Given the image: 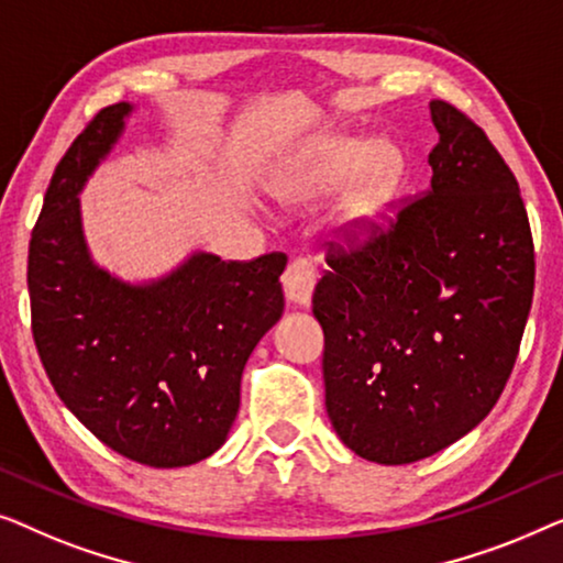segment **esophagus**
Returning a JSON list of instances; mask_svg holds the SVG:
<instances>
[{
	"instance_id": "34e87169",
	"label": "esophagus",
	"mask_w": 563,
	"mask_h": 563,
	"mask_svg": "<svg viewBox=\"0 0 563 563\" xmlns=\"http://www.w3.org/2000/svg\"><path fill=\"white\" fill-rule=\"evenodd\" d=\"M316 278H319V275H316V267L308 263V260H292L288 271L283 273V290L288 303L296 308L311 306Z\"/></svg>"
}]
</instances>
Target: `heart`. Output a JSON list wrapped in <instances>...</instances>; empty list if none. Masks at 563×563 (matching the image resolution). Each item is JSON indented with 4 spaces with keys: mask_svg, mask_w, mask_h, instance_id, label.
I'll list each match as a JSON object with an SVG mask.
<instances>
[{
    "mask_svg": "<svg viewBox=\"0 0 563 563\" xmlns=\"http://www.w3.org/2000/svg\"><path fill=\"white\" fill-rule=\"evenodd\" d=\"M344 183L331 211V240L342 250H364L390 227L402 194L406 157L398 147L346 134L316 137L275 170L271 196L285 211H313Z\"/></svg>",
    "mask_w": 563,
    "mask_h": 563,
    "instance_id": "1",
    "label": "heart"
}]
</instances>
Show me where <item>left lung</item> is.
<instances>
[{
    "mask_svg": "<svg viewBox=\"0 0 563 563\" xmlns=\"http://www.w3.org/2000/svg\"><path fill=\"white\" fill-rule=\"evenodd\" d=\"M431 184L313 290L327 413L354 454L410 464L466 437L508 383L533 300L518 180L477 124L433 99Z\"/></svg>",
    "mask_w": 563,
    "mask_h": 563,
    "instance_id": "obj_1",
    "label": "left lung"
}]
</instances>
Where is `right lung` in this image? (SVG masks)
<instances>
[{
	"instance_id": "obj_1",
	"label": "right lung",
	"mask_w": 563,
	"mask_h": 563,
	"mask_svg": "<svg viewBox=\"0 0 563 563\" xmlns=\"http://www.w3.org/2000/svg\"><path fill=\"white\" fill-rule=\"evenodd\" d=\"M134 104L101 109L47 186L27 257L33 336L66 408L132 462L173 470L211 456L240 410L242 372L280 321L285 255L227 263L191 252L130 283L93 263L81 194Z\"/></svg>"
}]
</instances>
